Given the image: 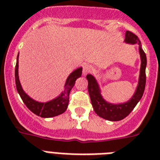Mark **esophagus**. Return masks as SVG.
<instances>
[{"mask_svg":"<svg viewBox=\"0 0 160 160\" xmlns=\"http://www.w3.org/2000/svg\"><path fill=\"white\" fill-rule=\"evenodd\" d=\"M92 70H93V67L90 66L89 64H85L83 67V74L84 75H87V74H89V72H91Z\"/></svg>","mask_w":160,"mask_h":160,"instance_id":"1","label":"esophagus"}]
</instances>
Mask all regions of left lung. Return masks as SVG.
Returning a JSON list of instances; mask_svg holds the SVG:
<instances>
[{"label":"left lung","instance_id":"8db88e82","mask_svg":"<svg viewBox=\"0 0 160 160\" xmlns=\"http://www.w3.org/2000/svg\"><path fill=\"white\" fill-rule=\"evenodd\" d=\"M125 42H128V43L138 44L141 58V66L138 86H137L136 93L131 100L125 103H122V104H112L109 102H107L101 96L98 83L94 77L91 75L86 76L87 80H88V91H89L93 110L99 117L104 118L106 120L112 121V122L122 120L123 118H125L131 113V112L134 109L136 104L142 98L144 91H145V82H146V76H145L146 56L141 48V41L135 33L130 32V31H127Z\"/></svg>","mask_w":160,"mask_h":160}]
</instances>
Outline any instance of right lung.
Masks as SVG:
<instances>
[{
	"instance_id": "right-lung-1",
	"label": "right lung",
	"mask_w": 160,
	"mask_h": 160,
	"mask_svg": "<svg viewBox=\"0 0 160 160\" xmlns=\"http://www.w3.org/2000/svg\"><path fill=\"white\" fill-rule=\"evenodd\" d=\"M18 58H19V54L17 57L15 71V84H16L17 91L21 97L22 100L26 105V107L28 108L31 112H33V113L38 116L42 117V118H52V117L58 116L60 114L63 113L68 107L70 92L76 83V79L81 76L82 68H79L76 71H74L68 76L67 82L65 84L64 92L58 98L44 103V102H36L31 98H29L22 89L21 84L19 80V76H18Z\"/></svg>"
}]
</instances>
